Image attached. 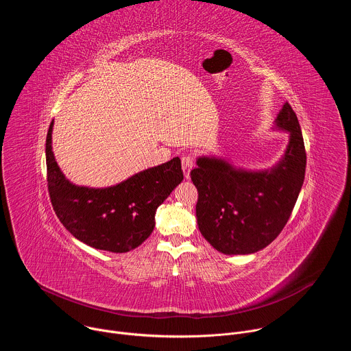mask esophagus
<instances>
[{
    "label": "esophagus",
    "mask_w": 351,
    "mask_h": 351,
    "mask_svg": "<svg viewBox=\"0 0 351 351\" xmlns=\"http://www.w3.org/2000/svg\"><path fill=\"white\" fill-rule=\"evenodd\" d=\"M194 165V161L190 156H182V169H183V175L186 179L190 178V171Z\"/></svg>",
    "instance_id": "34e87169"
}]
</instances>
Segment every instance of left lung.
<instances>
[{
  "mask_svg": "<svg viewBox=\"0 0 351 351\" xmlns=\"http://www.w3.org/2000/svg\"><path fill=\"white\" fill-rule=\"evenodd\" d=\"M272 129L289 134L285 153L272 168L252 171L223 157L202 156L190 172L198 190V229L219 253L260 252L278 237L294 208L307 157L298 119L287 103Z\"/></svg>",
  "mask_w": 351,
  "mask_h": 351,
  "instance_id": "8db88e82",
  "label": "left lung"
}]
</instances>
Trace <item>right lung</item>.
I'll list each match as a JSON object with an SVG mask.
<instances>
[{
  "label": "right lung",
  "mask_w": 351,
  "mask_h": 351,
  "mask_svg": "<svg viewBox=\"0 0 351 351\" xmlns=\"http://www.w3.org/2000/svg\"><path fill=\"white\" fill-rule=\"evenodd\" d=\"M53 126L45 140L47 182L61 223L84 244L111 253L138 247L156 226V211L183 180L180 160L144 169L108 187L77 186L65 178L53 153Z\"/></svg>",
  "instance_id": "obj_1"
}]
</instances>
